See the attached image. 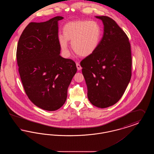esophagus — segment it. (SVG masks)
Segmentation results:
<instances>
[{
  "mask_svg": "<svg viewBox=\"0 0 154 154\" xmlns=\"http://www.w3.org/2000/svg\"><path fill=\"white\" fill-rule=\"evenodd\" d=\"M76 66H77V70H80L81 69H82V67H81V66H80V63H78V62L76 63Z\"/></svg>",
  "mask_w": 154,
  "mask_h": 154,
  "instance_id": "34e87169",
  "label": "esophagus"
}]
</instances>
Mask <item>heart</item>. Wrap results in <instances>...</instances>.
Masks as SVG:
<instances>
[{
	"label": "heart",
	"instance_id": "obj_1",
	"mask_svg": "<svg viewBox=\"0 0 154 154\" xmlns=\"http://www.w3.org/2000/svg\"><path fill=\"white\" fill-rule=\"evenodd\" d=\"M63 35L59 36V42L65 54L68 56V41L77 54L87 57L97 49L102 38V29L95 21H75L68 22L63 28Z\"/></svg>",
	"mask_w": 154,
	"mask_h": 154
}]
</instances>
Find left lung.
Returning <instances> with one entry per match:
<instances>
[{
  "instance_id": "left-lung-1",
  "label": "left lung",
  "mask_w": 154,
  "mask_h": 154,
  "mask_svg": "<svg viewBox=\"0 0 154 154\" xmlns=\"http://www.w3.org/2000/svg\"><path fill=\"white\" fill-rule=\"evenodd\" d=\"M104 25V33L94 53L81 62L94 106L106 108L115 104L124 94L132 75V55L129 38L114 20L96 16Z\"/></svg>"
}]
</instances>
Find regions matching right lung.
Segmentation results:
<instances>
[{
  "mask_svg": "<svg viewBox=\"0 0 154 154\" xmlns=\"http://www.w3.org/2000/svg\"><path fill=\"white\" fill-rule=\"evenodd\" d=\"M57 16L43 22H30L18 42L17 60L26 94L38 107L55 111L65 103L67 89L77 72L75 62L59 54Z\"/></svg>",
  "mask_w": 154,
  "mask_h": 154,
  "instance_id": "right-lung-1",
  "label": "right lung"
}]
</instances>
